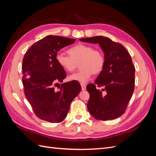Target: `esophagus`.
Here are the masks:
<instances>
[{"label":"esophagus","mask_w":156,"mask_h":156,"mask_svg":"<svg viewBox=\"0 0 156 156\" xmlns=\"http://www.w3.org/2000/svg\"><path fill=\"white\" fill-rule=\"evenodd\" d=\"M81 89H82V90H86V85H85V84H81Z\"/></svg>","instance_id":"34e87169"}]
</instances>
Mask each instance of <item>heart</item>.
<instances>
[{
    "label": "heart",
    "instance_id": "1",
    "mask_svg": "<svg viewBox=\"0 0 156 156\" xmlns=\"http://www.w3.org/2000/svg\"><path fill=\"white\" fill-rule=\"evenodd\" d=\"M69 56L58 52L55 58L59 66L65 72H72L79 62L78 72L71 75L69 79L85 84L90 79L93 73L98 74L105 66V56L100 50L94 49L91 45L78 44L68 50Z\"/></svg>",
    "mask_w": 156,
    "mask_h": 156
}]
</instances>
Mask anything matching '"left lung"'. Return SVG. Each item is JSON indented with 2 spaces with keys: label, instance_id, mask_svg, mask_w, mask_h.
Instances as JSON below:
<instances>
[{
  "label": "left lung",
  "instance_id": "1",
  "mask_svg": "<svg viewBox=\"0 0 156 156\" xmlns=\"http://www.w3.org/2000/svg\"><path fill=\"white\" fill-rule=\"evenodd\" d=\"M80 41L98 44L105 54L104 68L94 84L87 87L90 94L88 110L96 120L117 119L125 112L134 91L135 69L131 56L122 44L107 37L94 36Z\"/></svg>",
  "mask_w": 156,
  "mask_h": 156
}]
</instances>
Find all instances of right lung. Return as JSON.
Listing matches in <instances>:
<instances>
[{
  "mask_svg": "<svg viewBox=\"0 0 156 156\" xmlns=\"http://www.w3.org/2000/svg\"><path fill=\"white\" fill-rule=\"evenodd\" d=\"M75 39L49 35L33 44L23 57L22 78L25 95L35 115L52 123L62 122L69 110L70 103L81 90L75 82L61 84L66 77L55 56L58 51L73 44Z\"/></svg>",
  "mask_w": 156,
  "mask_h": 156,
  "instance_id": "right-lung-1",
  "label": "right lung"
}]
</instances>
